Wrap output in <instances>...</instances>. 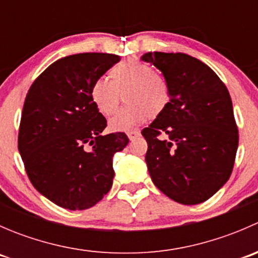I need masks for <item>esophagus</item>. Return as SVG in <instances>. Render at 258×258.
Listing matches in <instances>:
<instances>
[{
	"label": "esophagus",
	"instance_id": "34e87169",
	"mask_svg": "<svg viewBox=\"0 0 258 258\" xmlns=\"http://www.w3.org/2000/svg\"><path fill=\"white\" fill-rule=\"evenodd\" d=\"M127 136H128V139L132 141V140H135L136 137L140 136V132L136 131V130H132V131L127 132Z\"/></svg>",
	"mask_w": 258,
	"mask_h": 258
}]
</instances>
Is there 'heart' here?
Returning a JSON list of instances; mask_svg holds the SVG:
<instances>
[{
    "label": "heart",
    "mask_w": 258,
    "mask_h": 258,
    "mask_svg": "<svg viewBox=\"0 0 258 258\" xmlns=\"http://www.w3.org/2000/svg\"><path fill=\"white\" fill-rule=\"evenodd\" d=\"M123 92L127 105L110 119V127L114 131H128L148 116H160L170 105L167 80L144 62L126 61L113 66L108 72V80L97 79L92 83L90 97L98 112L110 116Z\"/></svg>",
    "instance_id": "obj_1"
}]
</instances>
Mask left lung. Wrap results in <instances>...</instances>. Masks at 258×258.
I'll return each mask as SVG.
<instances>
[{"instance_id":"8db88e82","label":"left lung","mask_w":258,"mask_h":258,"mask_svg":"<svg viewBox=\"0 0 258 258\" xmlns=\"http://www.w3.org/2000/svg\"><path fill=\"white\" fill-rule=\"evenodd\" d=\"M141 59L162 72L171 90L165 112L142 130L152 182L178 204L205 202L228 181L238 147L227 87L186 53L148 52Z\"/></svg>"}]
</instances>
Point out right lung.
Instances as JSON below:
<instances>
[{
	"mask_svg": "<svg viewBox=\"0 0 258 258\" xmlns=\"http://www.w3.org/2000/svg\"><path fill=\"white\" fill-rule=\"evenodd\" d=\"M119 59L111 53L71 54L48 66L28 90L18 151L31 183L57 206L90 209L112 186V157L128 137L102 135L107 121L90 90Z\"/></svg>",
	"mask_w": 258,
	"mask_h": 258,
	"instance_id": "obj_1",
	"label": "right lung"
}]
</instances>
